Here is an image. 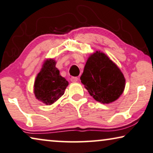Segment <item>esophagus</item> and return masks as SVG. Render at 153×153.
Returning a JSON list of instances; mask_svg holds the SVG:
<instances>
[{
	"instance_id": "34e87169",
	"label": "esophagus",
	"mask_w": 153,
	"mask_h": 153,
	"mask_svg": "<svg viewBox=\"0 0 153 153\" xmlns=\"http://www.w3.org/2000/svg\"><path fill=\"white\" fill-rule=\"evenodd\" d=\"M70 80H71L72 82H77L79 81V78L78 77H75V76H72L71 77V79H70Z\"/></svg>"
}]
</instances>
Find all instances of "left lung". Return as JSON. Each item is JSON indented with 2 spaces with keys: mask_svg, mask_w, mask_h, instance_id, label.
<instances>
[{
  "mask_svg": "<svg viewBox=\"0 0 153 153\" xmlns=\"http://www.w3.org/2000/svg\"><path fill=\"white\" fill-rule=\"evenodd\" d=\"M80 79L91 96L102 104L118 99L126 85L120 69L104 53L98 51L89 56Z\"/></svg>",
  "mask_w": 153,
  "mask_h": 153,
  "instance_id": "left-lung-1",
  "label": "left lung"
}]
</instances>
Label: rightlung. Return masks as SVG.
<instances>
[{
  "label": "right lung",
  "instance_id": "add662e5",
  "mask_svg": "<svg viewBox=\"0 0 153 153\" xmlns=\"http://www.w3.org/2000/svg\"><path fill=\"white\" fill-rule=\"evenodd\" d=\"M55 65L53 59H47L35 80V96L46 105H52L59 99L68 85V82L61 76Z\"/></svg>",
  "mask_w": 153,
  "mask_h": 153
}]
</instances>
